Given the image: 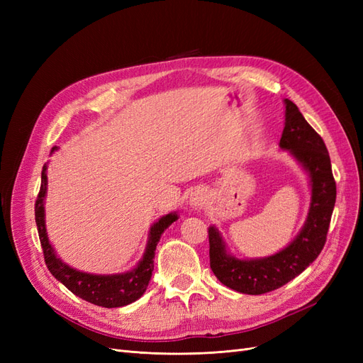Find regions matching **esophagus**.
<instances>
[{"instance_id":"esophagus-1","label":"esophagus","mask_w":363,"mask_h":363,"mask_svg":"<svg viewBox=\"0 0 363 363\" xmlns=\"http://www.w3.org/2000/svg\"><path fill=\"white\" fill-rule=\"evenodd\" d=\"M206 201H207V195H206V192H204L203 189H199V191L192 192L191 199H189L191 207L196 208V211H201V208H203L204 204H206Z\"/></svg>"}]
</instances>
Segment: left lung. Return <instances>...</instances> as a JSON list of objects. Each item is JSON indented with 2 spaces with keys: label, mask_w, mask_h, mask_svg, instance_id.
I'll list each match as a JSON object with an SVG mask.
<instances>
[{
  "label": "left lung",
  "mask_w": 363,
  "mask_h": 363,
  "mask_svg": "<svg viewBox=\"0 0 363 363\" xmlns=\"http://www.w3.org/2000/svg\"><path fill=\"white\" fill-rule=\"evenodd\" d=\"M284 128L280 148L309 175L311 206L304 225L289 245L276 255L259 259H239L230 255L215 225L208 227V255L216 279L240 294L260 295L281 288L320 256L325 244L336 201V183L324 140L309 125L291 100H284Z\"/></svg>",
  "instance_id": "8db88e82"
}]
</instances>
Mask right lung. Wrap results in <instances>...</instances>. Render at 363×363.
I'll return each mask as SVG.
<instances>
[{
  "label": "right lung",
  "mask_w": 363,
  "mask_h": 363,
  "mask_svg": "<svg viewBox=\"0 0 363 363\" xmlns=\"http://www.w3.org/2000/svg\"><path fill=\"white\" fill-rule=\"evenodd\" d=\"M54 151H57V147H52L51 155ZM47 169L48 167L45 163L42 168V183L35 204V215L40 245L43 250V257H45V263L50 272L72 294L96 306L123 307L139 300L147 291V286L151 280V274L152 269H155V260L152 259H155V252L160 236L174 221H177V212H171L159 218V221L151 225L144 256H142V259L133 269L118 274L83 272L67 265L60 257H57L56 250H54L48 239L45 227V196L48 186Z\"/></svg>",
  "instance_id": "1"
}]
</instances>
